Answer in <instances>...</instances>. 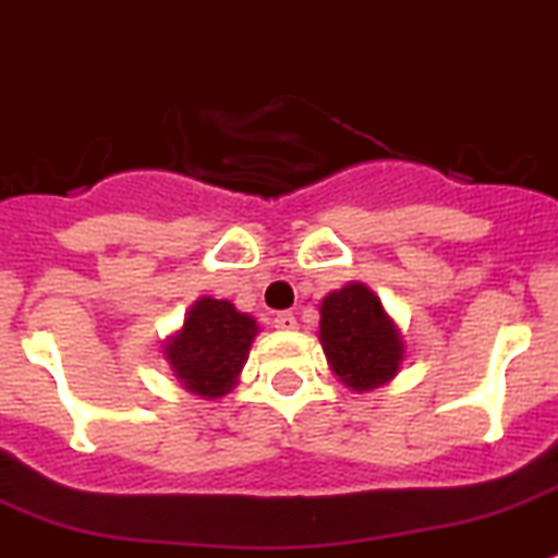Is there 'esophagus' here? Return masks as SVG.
I'll use <instances>...</instances> for the list:
<instances>
[{
  "label": "esophagus",
  "instance_id": "34e87169",
  "mask_svg": "<svg viewBox=\"0 0 558 558\" xmlns=\"http://www.w3.org/2000/svg\"><path fill=\"white\" fill-rule=\"evenodd\" d=\"M272 323L278 330H294L298 328V316L291 314V311H280V314H275Z\"/></svg>",
  "mask_w": 558,
  "mask_h": 558
}]
</instances>
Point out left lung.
<instances>
[{"instance_id":"8db88e82","label":"left lung","mask_w":558,"mask_h":558,"mask_svg":"<svg viewBox=\"0 0 558 558\" xmlns=\"http://www.w3.org/2000/svg\"><path fill=\"white\" fill-rule=\"evenodd\" d=\"M319 341L336 375L355 391L375 389L398 373L403 341L384 305L364 283H350L323 300Z\"/></svg>"}]
</instances>
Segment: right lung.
<instances>
[{"label":"right lung","instance_id":"obj_1","mask_svg":"<svg viewBox=\"0 0 558 558\" xmlns=\"http://www.w3.org/2000/svg\"><path fill=\"white\" fill-rule=\"evenodd\" d=\"M258 325L228 300L203 298L185 316L183 330L167 344V359L183 386L203 398H222L235 386Z\"/></svg>","mask_w":558,"mask_h":558}]
</instances>
